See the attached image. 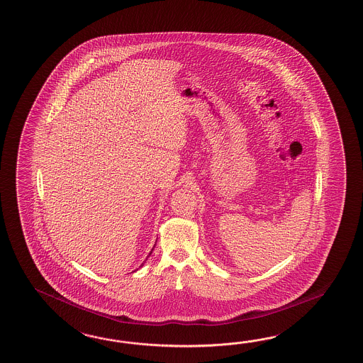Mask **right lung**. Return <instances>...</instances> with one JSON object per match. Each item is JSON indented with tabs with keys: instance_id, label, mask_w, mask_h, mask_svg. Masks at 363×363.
<instances>
[{
	"instance_id": "right-lung-1",
	"label": "right lung",
	"mask_w": 363,
	"mask_h": 363,
	"mask_svg": "<svg viewBox=\"0 0 363 363\" xmlns=\"http://www.w3.org/2000/svg\"><path fill=\"white\" fill-rule=\"evenodd\" d=\"M154 247H155V245H154ZM154 247H152V250H154ZM152 251H150V253H149V256H150V255H152ZM149 256H147V257H149ZM147 257H146V260H147ZM146 260H145V262H146ZM144 262H143V264H141V267H143V265H144Z\"/></svg>"
}]
</instances>
